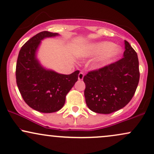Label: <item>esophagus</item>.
<instances>
[{"label":"esophagus","mask_w":154,"mask_h":154,"mask_svg":"<svg viewBox=\"0 0 154 154\" xmlns=\"http://www.w3.org/2000/svg\"><path fill=\"white\" fill-rule=\"evenodd\" d=\"M83 77H84V74L82 72H80L78 75V79L79 80H82Z\"/></svg>","instance_id":"obj_1"}]
</instances>
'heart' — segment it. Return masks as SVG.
I'll return each instance as SVG.
<instances>
[{"mask_svg": "<svg viewBox=\"0 0 154 154\" xmlns=\"http://www.w3.org/2000/svg\"><path fill=\"white\" fill-rule=\"evenodd\" d=\"M121 52L122 49L119 47L114 46L113 43L103 41L88 45L82 51V55L85 57H93L100 55L93 61V64L95 69H99L112 63L119 57Z\"/></svg>", "mask_w": 154, "mask_h": 154, "instance_id": "b5f03b06", "label": "heart"}]
</instances>
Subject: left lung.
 Returning a JSON list of instances; mask_svg holds the SVG:
<instances>
[{
  "label": "left lung",
  "instance_id": "8db88e82",
  "mask_svg": "<svg viewBox=\"0 0 154 154\" xmlns=\"http://www.w3.org/2000/svg\"><path fill=\"white\" fill-rule=\"evenodd\" d=\"M124 57L115 63L89 72L84 77V95L91 111L108 114L122 109L135 94L140 79L137 53L125 40Z\"/></svg>",
  "mask_w": 154,
  "mask_h": 154
}]
</instances>
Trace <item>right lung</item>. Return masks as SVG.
I'll list each match as a JSON object with an SVG mask.
<instances>
[{
	"mask_svg": "<svg viewBox=\"0 0 154 154\" xmlns=\"http://www.w3.org/2000/svg\"><path fill=\"white\" fill-rule=\"evenodd\" d=\"M59 35L43 31L29 39L21 48L16 67L19 91L25 103L42 113H53L63 106L66 95L78 79L79 70L62 75L47 69L36 57L40 42Z\"/></svg>",
	"mask_w": 154,
	"mask_h": 154,
	"instance_id": "1",
	"label": "right lung"
}]
</instances>
